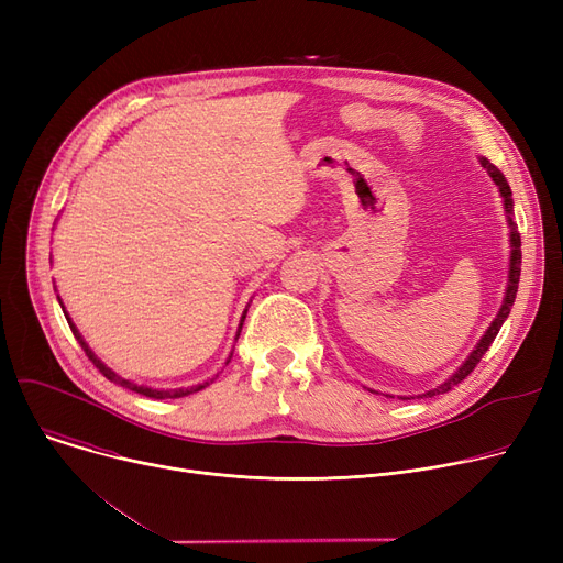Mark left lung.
I'll return each instance as SVG.
<instances>
[{"label": "left lung", "mask_w": 563, "mask_h": 563, "mask_svg": "<svg viewBox=\"0 0 563 563\" xmlns=\"http://www.w3.org/2000/svg\"><path fill=\"white\" fill-rule=\"evenodd\" d=\"M482 166L488 170V175L493 177V183L497 185V189H499L501 198H505V212L509 214V225H511V269H509V287H507V297H505V303H501V308H499L497 317L493 319V323L488 327L486 335L479 340L477 349L470 353L467 361L456 369V374H452V378H448L445 383H442V386H438V388H433V390H429V393H424V395H420V397H433V395L450 393V390H454V386H459V383H461L465 376H470V372L479 365V361L484 358V353L488 351V346H490V344H493V340L497 338V333H499V329H501V323H505V319L509 317L511 306H514V301H516L518 280H520V257H522V253H520V232H518V225H516V223H514V219H511V214H514L511 187H509V183H507V177L501 175V173H499V170H497L488 159H484V157H482Z\"/></svg>", "instance_id": "8db88e82"}]
</instances>
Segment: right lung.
Here are the masks:
<instances>
[{"label": "right lung", "instance_id": "right-lung-1", "mask_svg": "<svg viewBox=\"0 0 563 563\" xmlns=\"http://www.w3.org/2000/svg\"><path fill=\"white\" fill-rule=\"evenodd\" d=\"M246 317V314H244ZM244 317H242V321H244ZM68 319V323H70V331H73V335L77 338V342L81 344V349L86 351V356H88V361H91L98 369H100V374L104 376V378H109L111 383H118V386H123V388H128V390H132V393H139V395H145V397H153V399H177V397H185V395H191V393H198V390H202L205 386H210V383H200V386H194V388H180V390H153V388H145V386H136V383H132V380H128V378H123V376H118L115 372H111L107 365H102L98 358H96V353L88 349V344L81 340V335H79V331L75 329V323L70 321V317H66ZM240 331H242V323H240ZM240 331H236V338H240ZM230 358H232V353H230ZM230 358H228V363H230Z\"/></svg>", "mask_w": 563, "mask_h": 563}]
</instances>
